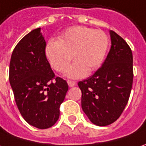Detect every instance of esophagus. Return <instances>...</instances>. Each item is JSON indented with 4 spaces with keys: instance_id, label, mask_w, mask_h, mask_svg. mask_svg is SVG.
Here are the masks:
<instances>
[{
    "instance_id": "esophagus-1",
    "label": "esophagus",
    "mask_w": 146,
    "mask_h": 146,
    "mask_svg": "<svg viewBox=\"0 0 146 146\" xmlns=\"http://www.w3.org/2000/svg\"><path fill=\"white\" fill-rule=\"evenodd\" d=\"M67 83H68V85H69V87H73V86H75L77 85V82H76V81H70V80H68V81H67Z\"/></svg>"
}]
</instances>
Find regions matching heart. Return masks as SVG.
I'll return each instance as SVG.
<instances>
[{
	"instance_id": "heart-1",
	"label": "heart",
	"mask_w": 146,
	"mask_h": 146,
	"mask_svg": "<svg viewBox=\"0 0 146 146\" xmlns=\"http://www.w3.org/2000/svg\"><path fill=\"white\" fill-rule=\"evenodd\" d=\"M109 37L101 30L75 26L65 30L58 40H49L45 56L56 71H63L73 59L76 60L65 71L69 78H81L102 65L109 47Z\"/></svg>"
}]
</instances>
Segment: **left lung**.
I'll return each mask as SVG.
<instances>
[{"label": "left lung", "instance_id": "1", "mask_svg": "<svg viewBox=\"0 0 146 146\" xmlns=\"http://www.w3.org/2000/svg\"><path fill=\"white\" fill-rule=\"evenodd\" d=\"M111 48L102 67L78 82L81 108L91 122L106 126L122 113L133 85V54L125 40L110 30Z\"/></svg>", "mask_w": 146, "mask_h": 146}]
</instances>
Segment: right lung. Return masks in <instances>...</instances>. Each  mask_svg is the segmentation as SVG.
<instances>
[{"instance_id":"right-lung-1","label":"right lung","mask_w":146,"mask_h":146,"mask_svg":"<svg viewBox=\"0 0 146 146\" xmlns=\"http://www.w3.org/2000/svg\"><path fill=\"white\" fill-rule=\"evenodd\" d=\"M40 28L32 30L15 47L9 65V82L23 118L37 129L52 126L60 116V104L69 90L55 77L45 56Z\"/></svg>"}]
</instances>
